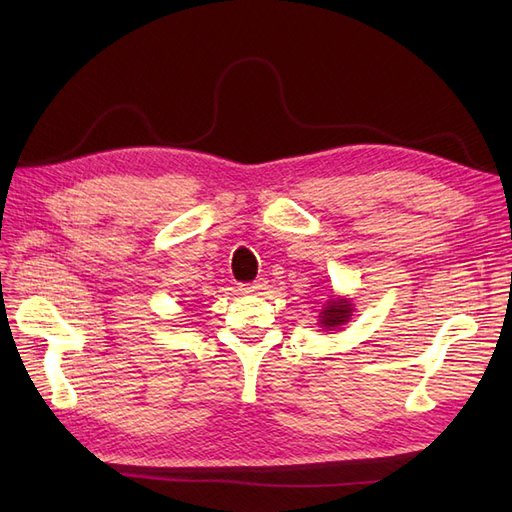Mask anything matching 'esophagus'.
Returning a JSON list of instances; mask_svg holds the SVG:
<instances>
[{
	"label": "esophagus",
	"mask_w": 512,
	"mask_h": 512,
	"mask_svg": "<svg viewBox=\"0 0 512 512\" xmlns=\"http://www.w3.org/2000/svg\"><path fill=\"white\" fill-rule=\"evenodd\" d=\"M239 290L245 292V294H260L262 290H267V280H265V277H260V280H256L252 284H241Z\"/></svg>",
	"instance_id": "obj_1"
}]
</instances>
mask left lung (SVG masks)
Masks as SVG:
<instances>
[{"label": "left lung", "mask_w": 512, "mask_h": 512, "mask_svg": "<svg viewBox=\"0 0 512 512\" xmlns=\"http://www.w3.org/2000/svg\"><path fill=\"white\" fill-rule=\"evenodd\" d=\"M352 303L344 297H335L331 294V299L324 305V309L320 312V327H324L327 331H335L346 324L352 316Z\"/></svg>", "instance_id": "1"}]
</instances>
